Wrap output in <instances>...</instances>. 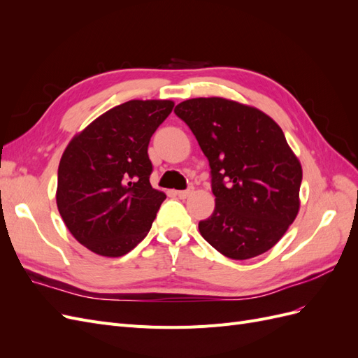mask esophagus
I'll return each instance as SVG.
<instances>
[{"label":"esophagus","instance_id":"1","mask_svg":"<svg viewBox=\"0 0 358 358\" xmlns=\"http://www.w3.org/2000/svg\"><path fill=\"white\" fill-rule=\"evenodd\" d=\"M192 194V188H188V189H182V191H176V196L179 197V199H187V197H189Z\"/></svg>","mask_w":358,"mask_h":358}]
</instances>
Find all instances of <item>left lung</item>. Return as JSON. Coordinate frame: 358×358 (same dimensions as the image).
<instances>
[{"label": "left lung", "mask_w": 358, "mask_h": 358, "mask_svg": "<svg viewBox=\"0 0 358 358\" xmlns=\"http://www.w3.org/2000/svg\"><path fill=\"white\" fill-rule=\"evenodd\" d=\"M209 161L215 210L199 222L216 251L248 259L273 248L296 220L301 166L262 110L220 96L175 107Z\"/></svg>", "instance_id": "left-lung-1"}]
</instances>
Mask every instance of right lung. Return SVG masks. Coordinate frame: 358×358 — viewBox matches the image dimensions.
<instances>
[{"label": "right lung", "instance_id": "obj_1", "mask_svg": "<svg viewBox=\"0 0 358 358\" xmlns=\"http://www.w3.org/2000/svg\"><path fill=\"white\" fill-rule=\"evenodd\" d=\"M169 100H131L96 117L64 150L58 210L74 239L121 257L149 233L166 194L149 182L150 137L170 115Z\"/></svg>", "mask_w": 358, "mask_h": 358}]
</instances>
